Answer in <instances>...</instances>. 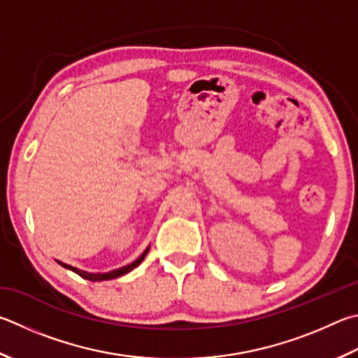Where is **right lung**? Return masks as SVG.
<instances>
[{"instance_id":"right-lung-1","label":"right lung","mask_w":358,"mask_h":358,"mask_svg":"<svg viewBox=\"0 0 358 358\" xmlns=\"http://www.w3.org/2000/svg\"><path fill=\"white\" fill-rule=\"evenodd\" d=\"M148 250H150V247H147V249L142 252V255L138 258V259H134V262L131 263V264H127V266H123V268H119V269H114V271H109V272H87V271H81V269H78V268H73V266H70V264H67V263H62V262H59V259H56L57 263H59L62 268H66V269H69V271H73L75 274H78L80 277H83V278H86V280H90V282H101V280H113V278H117V277H120V275H125V274H128L129 271H133L134 268H138V266L144 262V258H145V255L148 253Z\"/></svg>"}]
</instances>
